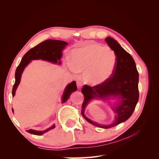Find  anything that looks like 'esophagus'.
<instances>
[{
  "instance_id": "34e87169",
  "label": "esophagus",
  "mask_w": 159,
  "mask_h": 159,
  "mask_svg": "<svg viewBox=\"0 0 159 159\" xmlns=\"http://www.w3.org/2000/svg\"><path fill=\"white\" fill-rule=\"evenodd\" d=\"M76 84H77V86H78V88H79V89H80L81 88V86H82V84H81V82L80 81H77V82H76Z\"/></svg>"
}]
</instances>
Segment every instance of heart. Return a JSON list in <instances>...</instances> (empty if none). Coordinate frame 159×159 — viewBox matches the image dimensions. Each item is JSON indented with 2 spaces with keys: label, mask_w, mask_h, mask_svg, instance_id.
<instances>
[{
  "label": "heart",
  "mask_w": 159,
  "mask_h": 159,
  "mask_svg": "<svg viewBox=\"0 0 159 159\" xmlns=\"http://www.w3.org/2000/svg\"><path fill=\"white\" fill-rule=\"evenodd\" d=\"M70 66L77 72L85 71L87 83L99 85L107 81L114 73L117 57L109 47L91 43L71 50Z\"/></svg>",
  "instance_id": "heart-1"
}]
</instances>
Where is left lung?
I'll list each match as a JSON object with an SVG mask.
<instances>
[{
  "mask_svg": "<svg viewBox=\"0 0 159 159\" xmlns=\"http://www.w3.org/2000/svg\"><path fill=\"white\" fill-rule=\"evenodd\" d=\"M105 40L117 55L116 68L112 77L105 83L93 87L87 85L84 86L81 89L84 95L81 115L93 125L109 129L127 121L135 109L139 98V73L133 57L116 40L111 37H107ZM95 98L106 101L111 98L118 99L113 107L110 106L116 113L115 120L112 124L102 125L91 121L85 116V107L91 100Z\"/></svg>",
  "mask_w": 159,
  "mask_h": 159,
  "instance_id": "8db88e82",
  "label": "left lung"
}]
</instances>
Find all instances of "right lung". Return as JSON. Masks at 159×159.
I'll return each instance as SVG.
<instances>
[{
  "label": "right lung",
  "instance_id": "right-lung-1",
  "mask_svg": "<svg viewBox=\"0 0 159 159\" xmlns=\"http://www.w3.org/2000/svg\"><path fill=\"white\" fill-rule=\"evenodd\" d=\"M67 45H68V44L66 42L49 39L41 42L40 44L28 50L25 56H23L20 64L17 67L15 71V83H14L13 86L12 92L13 97L15 95L16 90L18 85L20 84L22 72L32 60H42L48 61L55 64H57L60 65L61 64L60 58L62 56V50L65 48V47ZM76 90V82L75 81H73L66 86L64 91L63 95H62L61 97L62 103L67 102L70 98V95ZM12 109L13 112L14 110L13 109ZM55 127V124H54L50 127L44 130V131H36V130L29 129L27 130L26 131L31 134H36V135H42V134L50 131V130L54 129Z\"/></svg>",
  "mask_w": 159,
  "mask_h": 159
}]
</instances>
